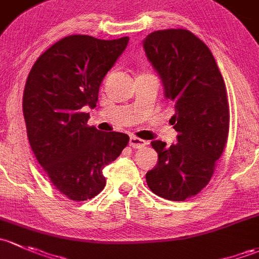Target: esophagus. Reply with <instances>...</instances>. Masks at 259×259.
I'll return each instance as SVG.
<instances>
[{
    "label": "esophagus",
    "mask_w": 259,
    "mask_h": 259,
    "mask_svg": "<svg viewBox=\"0 0 259 259\" xmlns=\"http://www.w3.org/2000/svg\"><path fill=\"white\" fill-rule=\"evenodd\" d=\"M147 145L145 140H141V138L136 137V136H131L130 138V146L132 148H142Z\"/></svg>",
    "instance_id": "esophagus-1"
}]
</instances>
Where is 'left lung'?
<instances>
[{"label":"left lung","mask_w":259,"mask_h":259,"mask_svg":"<svg viewBox=\"0 0 259 259\" xmlns=\"http://www.w3.org/2000/svg\"><path fill=\"white\" fill-rule=\"evenodd\" d=\"M161 76L164 95L175 107L170 118L176 145L153 141L158 163L146 181L157 196L186 201L210 181L229 132L227 89L214 57L203 41L183 28L159 30L143 42Z\"/></svg>","instance_id":"obj_1"}]
</instances>
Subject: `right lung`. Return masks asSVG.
Wrapping results in <instances>:
<instances>
[{
	"label": "right lung",
	"instance_id": "add662e5",
	"mask_svg": "<svg viewBox=\"0 0 259 259\" xmlns=\"http://www.w3.org/2000/svg\"><path fill=\"white\" fill-rule=\"evenodd\" d=\"M128 37L98 39L72 34L45 51L31 68L22 110L34 157L53 187L72 201H87L106 186L102 170L128 145L126 133L89 126L103 78Z\"/></svg>",
	"mask_w": 259,
	"mask_h": 259
}]
</instances>
